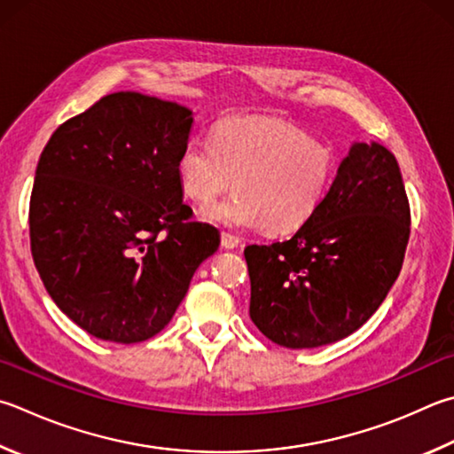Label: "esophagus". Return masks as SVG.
<instances>
[{"label":"esophagus","instance_id":"esophagus-1","mask_svg":"<svg viewBox=\"0 0 454 454\" xmlns=\"http://www.w3.org/2000/svg\"><path fill=\"white\" fill-rule=\"evenodd\" d=\"M238 244H240V238H238L236 234H232V232H222V246H224V248L232 250V248H236Z\"/></svg>","mask_w":454,"mask_h":454}]
</instances>
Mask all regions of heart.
<instances>
[{
    "label": "heart",
    "instance_id": "1",
    "mask_svg": "<svg viewBox=\"0 0 454 454\" xmlns=\"http://www.w3.org/2000/svg\"><path fill=\"white\" fill-rule=\"evenodd\" d=\"M335 176V153L292 122L230 117L218 122L212 145L194 138L176 160L180 191L206 204L234 183L236 194L210 204L200 216L230 228L294 232L317 212Z\"/></svg>",
    "mask_w": 454,
    "mask_h": 454
}]
</instances>
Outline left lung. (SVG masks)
Segmentation results:
<instances>
[{
    "label": "left lung",
    "mask_w": 454,
    "mask_h": 454,
    "mask_svg": "<svg viewBox=\"0 0 454 454\" xmlns=\"http://www.w3.org/2000/svg\"><path fill=\"white\" fill-rule=\"evenodd\" d=\"M411 208L397 159L356 143L317 212L282 242L244 248L250 317L282 348H319L356 332L397 279Z\"/></svg>",
    "instance_id": "8db88e82"
}]
</instances>
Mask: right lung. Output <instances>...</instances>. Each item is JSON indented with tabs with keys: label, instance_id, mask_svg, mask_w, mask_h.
<instances>
[{
	"label": "right lung",
	"instance_id": "add662e5",
	"mask_svg": "<svg viewBox=\"0 0 454 454\" xmlns=\"http://www.w3.org/2000/svg\"><path fill=\"white\" fill-rule=\"evenodd\" d=\"M192 111L133 90L106 95L55 130L39 156L29 240L65 316L105 341L162 332L218 230L192 220L176 178Z\"/></svg>",
	"mask_w": 454,
	"mask_h": 454
}]
</instances>
